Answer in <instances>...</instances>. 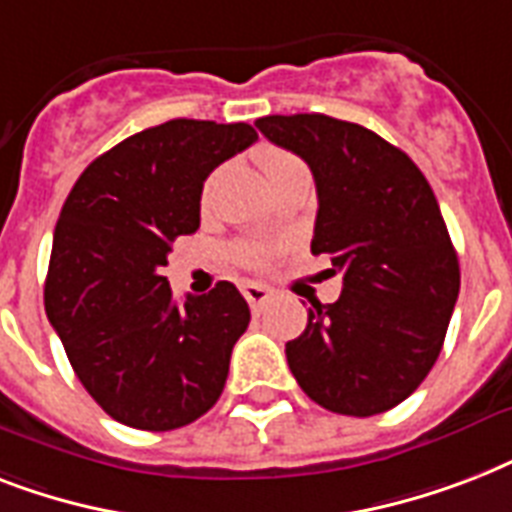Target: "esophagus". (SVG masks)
I'll list each match as a JSON object with an SVG mask.
<instances>
[{"mask_svg": "<svg viewBox=\"0 0 512 512\" xmlns=\"http://www.w3.org/2000/svg\"><path fill=\"white\" fill-rule=\"evenodd\" d=\"M241 295L247 297L249 308L257 311V308H263L265 300L271 297V289L263 287V284H257V281H244V284H241Z\"/></svg>", "mask_w": 512, "mask_h": 512, "instance_id": "34e87169", "label": "esophagus"}]
</instances>
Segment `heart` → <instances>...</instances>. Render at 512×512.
<instances>
[{
	"label": "heart",
	"instance_id": "heart-1",
	"mask_svg": "<svg viewBox=\"0 0 512 512\" xmlns=\"http://www.w3.org/2000/svg\"><path fill=\"white\" fill-rule=\"evenodd\" d=\"M260 164H263L265 177H268V183L273 180H279L284 175H295V172H305V164L292 156L289 151H281V148L265 146L260 148ZM236 260L241 265H249V268H257V265H263L268 260V249L265 247H255V244H244V247L236 249Z\"/></svg>",
	"mask_w": 512,
	"mask_h": 512
}]
</instances>
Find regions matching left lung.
<instances>
[{
	"mask_svg": "<svg viewBox=\"0 0 512 512\" xmlns=\"http://www.w3.org/2000/svg\"><path fill=\"white\" fill-rule=\"evenodd\" d=\"M255 127L313 172L319 212L311 252L342 276L335 303H313L287 342L305 396L350 417L388 412L436 364L460 263L420 167L361 124L324 114L263 116Z\"/></svg>",
	"mask_w": 512,
	"mask_h": 512,
	"instance_id": "8db88e82",
	"label": "left lung"
}]
</instances>
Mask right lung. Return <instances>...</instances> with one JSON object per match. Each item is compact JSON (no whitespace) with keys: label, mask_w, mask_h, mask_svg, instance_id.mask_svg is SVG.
Here are the masks:
<instances>
[{"label":"right lung","mask_w":512,"mask_h":512,"mask_svg":"<svg viewBox=\"0 0 512 512\" xmlns=\"http://www.w3.org/2000/svg\"><path fill=\"white\" fill-rule=\"evenodd\" d=\"M255 140L244 122L148 127L98 156L60 209L44 311L79 382L122 425L183 428L223 393L247 300L217 281L177 305L162 268L199 228L209 172Z\"/></svg>","instance_id":"obj_1"}]
</instances>
